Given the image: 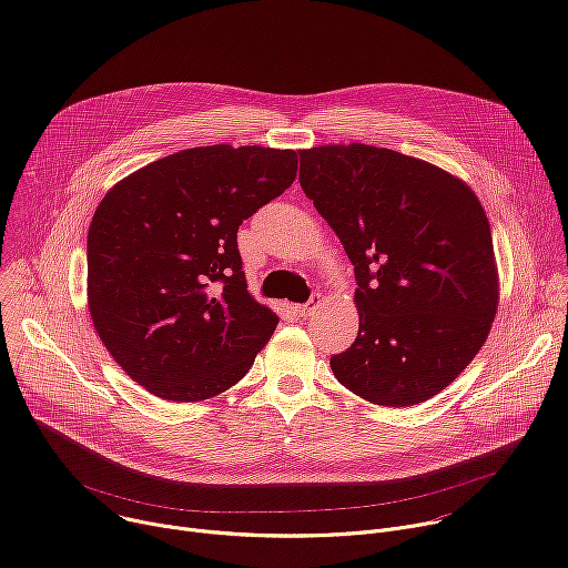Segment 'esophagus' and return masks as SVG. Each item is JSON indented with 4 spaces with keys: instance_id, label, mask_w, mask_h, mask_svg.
I'll return each instance as SVG.
<instances>
[{
    "instance_id": "esophagus-1",
    "label": "esophagus",
    "mask_w": 568,
    "mask_h": 568,
    "mask_svg": "<svg viewBox=\"0 0 568 568\" xmlns=\"http://www.w3.org/2000/svg\"><path fill=\"white\" fill-rule=\"evenodd\" d=\"M318 305H321V296H318V294H312L307 303L296 305V314H298V316H312V314H316Z\"/></svg>"
}]
</instances>
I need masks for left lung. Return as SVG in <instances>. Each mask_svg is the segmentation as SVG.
<instances>
[{"label": "left lung", "mask_w": 568, "mask_h": 568, "mask_svg": "<svg viewBox=\"0 0 568 568\" xmlns=\"http://www.w3.org/2000/svg\"><path fill=\"white\" fill-rule=\"evenodd\" d=\"M298 182L355 265L359 333L335 377L382 407L449 386L493 328L499 276L490 222L447 171L366 143L298 150Z\"/></svg>", "instance_id": "left-lung-1"}]
</instances>
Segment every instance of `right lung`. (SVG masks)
Here are the masks:
<instances>
[{
  "instance_id": "1",
  "label": "right lung",
  "mask_w": 568,
  "mask_h": 568,
  "mask_svg": "<svg viewBox=\"0 0 568 568\" xmlns=\"http://www.w3.org/2000/svg\"><path fill=\"white\" fill-rule=\"evenodd\" d=\"M294 150L189 148L128 175L88 233V305L114 362L173 402L247 375L278 316L247 292L237 226L292 186Z\"/></svg>"
}]
</instances>
